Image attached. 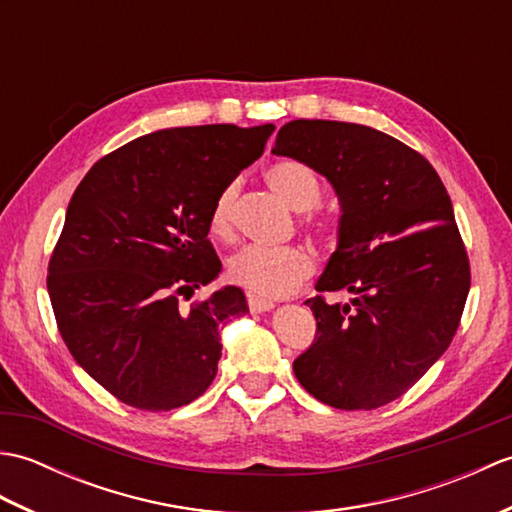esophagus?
<instances>
[{
    "mask_svg": "<svg viewBox=\"0 0 512 512\" xmlns=\"http://www.w3.org/2000/svg\"><path fill=\"white\" fill-rule=\"evenodd\" d=\"M248 308H250V312H266V310H273L275 303L270 299L248 295Z\"/></svg>",
    "mask_w": 512,
    "mask_h": 512,
    "instance_id": "obj_1",
    "label": "esophagus"
}]
</instances>
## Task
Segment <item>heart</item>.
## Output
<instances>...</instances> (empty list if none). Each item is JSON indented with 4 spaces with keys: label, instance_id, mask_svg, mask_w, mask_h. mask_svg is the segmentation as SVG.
Here are the masks:
<instances>
[{
    "label": "heart",
    "instance_id": "heart-1",
    "mask_svg": "<svg viewBox=\"0 0 512 512\" xmlns=\"http://www.w3.org/2000/svg\"><path fill=\"white\" fill-rule=\"evenodd\" d=\"M268 187L284 200L292 211L306 213L314 209L323 198L321 178L308 165L299 160H279L270 165L264 173ZM239 193V184L233 180L224 184L220 193L215 195L209 228L215 237L231 239L235 233L233 211ZM310 231L330 242L336 235V220L328 213H310L306 217ZM317 270V262L310 250L301 246L284 248H264L248 246L228 262V279L244 288L255 297L281 299L290 297L306 284Z\"/></svg>",
    "mask_w": 512,
    "mask_h": 512
}]
</instances>
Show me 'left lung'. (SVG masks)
<instances>
[{
	"mask_svg": "<svg viewBox=\"0 0 512 512\" xmlns=\"http://www.w3.org/2000/svg\"><path fill=\"white\" fill-rule=\"evenodd\" d=\"M275 156L330 180L341 202L339 246L306 303L317 336L292 369L325 405L376 409L400 398L447 352L471 288V266L440 176L400 140L339 121H290Z\"/></svg>",
	"mask_w": 512,
	"mask_h": 512,
	"instance_id": "left-lung-1",
	"label": "left lung"
}]
</instances>
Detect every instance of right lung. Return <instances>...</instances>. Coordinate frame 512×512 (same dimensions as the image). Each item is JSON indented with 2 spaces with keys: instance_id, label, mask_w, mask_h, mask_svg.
Returning <instances> with one entry per match:
<instances>
[{
  "instance_id": "right-lung-1",
  "label": "right lung",
  "mask_w": 512,
  "mask_h": 512,
  "mask_svg": "<svg viewBox=\"0 0 512 512\" xmlns=\"http://www.w3.org/2000/svg\"><path fill=\"white\" fill-rule=\"evenodd\" d=\"M275 125L173 127L140 136L85 173L48 264L54 319L74 361L129 407L169 411L202 396L222 356L220 328L248 312L211 284L215 195L264 154Z\"/></svg>"
}]
</instances>
